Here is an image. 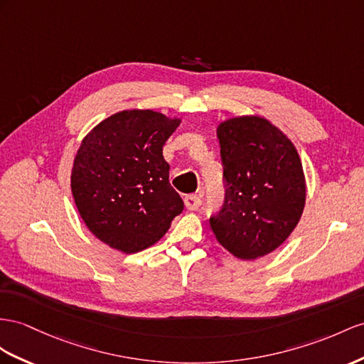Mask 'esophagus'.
<instances>
[{"instance_id":"34e87169","label":"esophagus","mask_w":364,"mask_h":364,"mask_svg":"<svg viewBox=\"0 0 364 364\" xmlns=\"http://www.w3.org/2000/svg\"><path fill=\"white\" fill-rule=\"evenodd\" d=\"M184 206L189 210H197L201 206V198L198 197V195H186Z\"/></svg>"}]
</instances>
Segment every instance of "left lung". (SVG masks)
Masks as SVG:
<instances>
[{
    "label": "left lung",
    "instance_id": "8db88e82",
    "mask_svg": "<svg viewBox=\"0 0 364 364\" xmlns=\"http://www.w3.org/2000/svg\"><path fill=\"white\" fill-rule=\"evenodd\" d=\"M228 181L226 203L210 228L240 259L274 252L292 234L306 204V178L296 147L259 115L232 117L217 126Z\"/></svg>",
    "mask_w": 364,
    "mask_h": 364
}]
</instances>
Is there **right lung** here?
Instances as JSON below:
<instances>
[{"label": "right lung", "instance_id": "right-lung-1", "mask_svg": "<svg viewBox=\"0 0 364 364\" xmlns=\"http://www.w3.org/2000/svg\"><path fill=\"white\" fill-rule=\"evenodd\" d=\"M180 123L152 109H127L82 138L70 173L73 201L87 229L109 247L123 254L151 247L183 212L163 156Z\"/></svg>", "mask_w": 364, "mask_h": 364}]
</instances>
